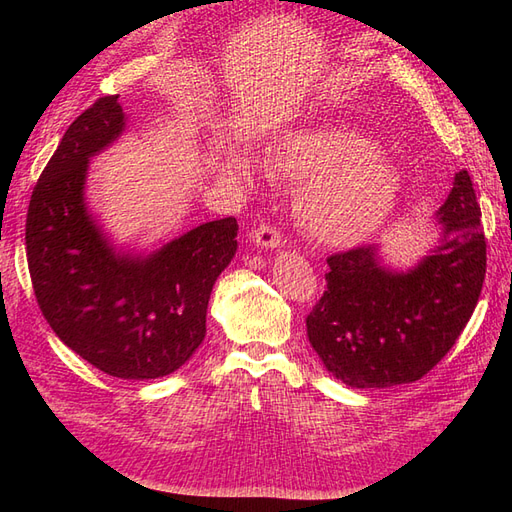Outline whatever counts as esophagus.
I'll return each instance as SVG.
<instances>
[{
	"label": "esophagus",
	"instance_id": "esophagus-1",
	"mask_svg": "<svg viewBox=\"0 0 512 512\" xmlns=\"http://www.w3.org/2000/svg\"><path fill=\"white\" fill-rule=\"evenodd\" d=\"M250 241L254 245H258L260 250H277V247L284 245V237L280 230H275L273 226H258L256 230H252Z\"/></svg>",
	"mask_w": 512,
	"mask_h": 512
}]
</instances>
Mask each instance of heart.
Returning a JSON list of instances; mask_svg holds the SVG:
<instances>
[{
    "instance_id": "1",
    "label": "heart",
    "mask_w": 512,
    "mask_h": 512,
    "mask_svg": "<svg viewBox=\"0 0 512 512\" xmlns=\"http://www.w3.org/2000/svg\"><path fill=\"white\" fill-rule=\"evenodd\" d=\"M271 170L305 185L297 218L309 237L327 247H352L374 237L389 222L401 192L399 175L382 160L380 145L350 128L286 132L273 151ZM224 173L254 185L265 166L252 153L232 149Z\"/></svg>"
}]
</instances>
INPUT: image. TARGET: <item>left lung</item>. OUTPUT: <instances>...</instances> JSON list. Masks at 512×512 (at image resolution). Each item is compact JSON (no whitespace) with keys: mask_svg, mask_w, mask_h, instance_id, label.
<instances>
[{"mask_svg":"<svg viewBox=\"0 0 512 512\" xmlns=\"http://www.w3.org/2000/svg\"><path fill=\"white\" fill-rule=\"evenodd\" d=\"M438 245L408 269L386 265L378 245L335 254L327 290L307 316L309 344L352 389L423 378L466 327L487 269V243L468 170L436 211Z\"/></svg>","mask_w":512,"mask_h":512,"instance_id":"1","label":"left lung"}]
</instances>
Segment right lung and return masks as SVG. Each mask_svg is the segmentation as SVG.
<instances>
[{
	"mask_svg": "<svg viewBox=\"0 0 512 512\" xmlns=\"http://www.w3.org/2000/svg\"><path fill=\"white\" fill-rule=\"evenodd\" d=\"M128 117L104 96L72 121L29 200L25 245L38 305L55 335L108 376L177 371L207 333L215 280L237 252V220L200 224L151 252L117 245L87 203L91 158Z\"/></svg>",
	"mask_w": 512,
	"mask_h": 512,
	"instance_id": "obj_1",
	"label": "right lung"
}]
</instances>
